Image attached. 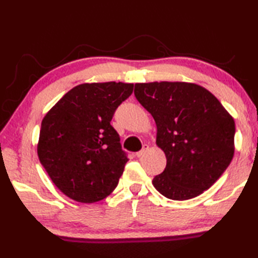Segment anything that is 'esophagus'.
Masks as SVG:
<instances>
[{
	"label": "esophagus",
	"instance_id": "34e87169",
	"mask_svg": "<svg viewBox=\"0 0 258 258\" xmlns=\"http://www.w3.org/2000/svg\"><path fill=\"white\" fill-rule=\"evenodd\" d=\"M148 150H149V146H148V145H145V146H143V147H142V149L140 150L139 152H137V157H138V158H141V157L145 156V155H146V152H147Z\"/></svg>",
	"mask_w": 258,
	"mask_h": 258
}]
</instances>
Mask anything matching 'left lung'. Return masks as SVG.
<instances>
[{"label": "left lung", "mask_w": 258, "mask_h": 258, "mask_svg": "<svg viewBox=\"0 0 258 258\" xmlns=\"http://www.w3.org/2000/svg\"><path fill=\"white\" fill-rule=\"evenodd\" d=\"M134 94L154 117L156 143L167 159L152 180L156 189L173 200L202 195L233 158L232 117L209 91L192 83H138Z\"/></svg>", "instance_id": "left-lung-1"}]
</instances>
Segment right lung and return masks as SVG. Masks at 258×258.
I'll use <instances>...</instances> for the list:
<instances>
[{
  "label": "right lung",
  "mask_w": 258,
  "mask_h": 258,
  "mask_svg": "<svg viewBox=\"0 0 258 258\" xmlns=\"http://www.w3.org/2000/svg\"><path fill=\"white\" fill-rule=\"evenodd\" d=\"M133 86L121 82L81 84L43 118L38 158L67 197L86 204L100 202L118 184L128 158L110 121Z\"/></svg>",
  "instance_id": "1"
}]
</instances>
